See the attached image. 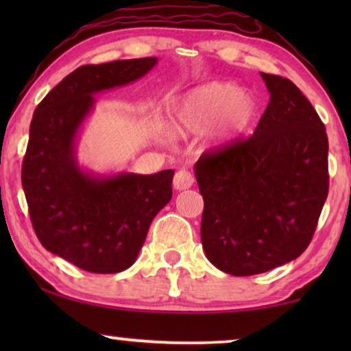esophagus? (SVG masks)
<instances>
[{
    "label": "esophagus",
    "mask_w": 351,
    "mask_h": 351,
    "mask_svg": "<svg viewBox=\"0 0 351 351\" xmlns=\"http://www.w3.org/2000/svg\"><path fill=\"white\" fill-rule=\"evenodd\" d=\"M193 182H195L193 176H191L189 171L182 169V171L177 172L176 177H174V189L176 190H186V189H190L191 185H193Z\"/></svg>",
    "instance_id": "obj_1"
}]
</instances>
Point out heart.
I'll return each mask as SVG.
<instances>
[{
	"label": "heart",
	"instance_id": "1",
	"mask_svg": "<svg viewBox=\"0 0 351 351\" xmlns=\"http://www.w3.org/2000/svg\"><path fill=\"white\" fill-rule=\"evenodd\" d=\"M257 113V102L234 83L213 81L186 93L172 112L171 131L193 136L209 131L210 147H227L249 128Z\"/></svg>",
	"mask_w": 351,
	"mask_h": 351
}]
</instances>
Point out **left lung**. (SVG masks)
<instances>
[{
    "label": "left lung",
    "instance_id": "left-lung-1",
    "mask_svg": "<svg viewBox=\"0 0 351 351\" xmlns=\"http://www.w3.org/2000/svg\"><path fill=\"white\" fill-rule=\"evenodd\" d=\"M261 76L270 102L252 136L204 153L195 165L204 254L233 276L299 257L329 190L328 134L313 105L292 81Z\"/></svg>",
    "mask_w": 351,
    "mask_h": 351
}]
</instances>
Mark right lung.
<instances>
[{
    "mask_svg": "<svg viewBox=\"0 0 351 351\" xmlns=\"http://www.w3.org/2000/svg\"><path fill=\"white\" fill-rule=\"evenodd\" d=\"M156 57L83 65L38 105L22 186L40 243L81 270L119 273L136 262L155 215L172 198L174 171L99 174L78 161V138L95 94L136 83Z\"/></svg>",
    "mask_w": 351,
    "mask_h": 351,
    "instance_id": "obj_1",
    "label": "right lung"
}]
</instances>
